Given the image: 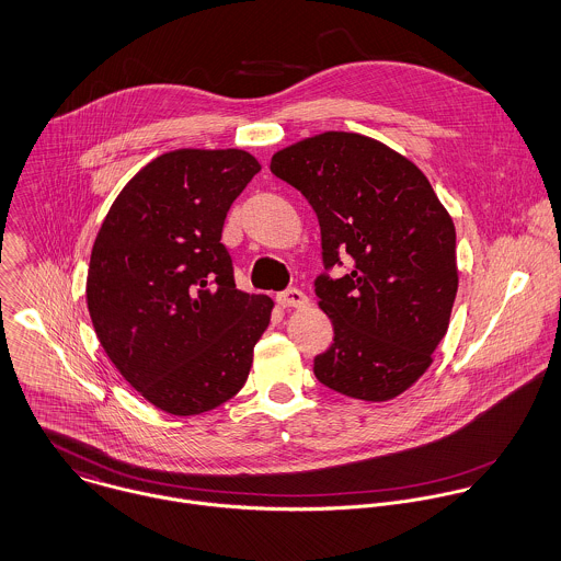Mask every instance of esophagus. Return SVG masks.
I'll list each match as a JSON object with an SVG mask.
<instances>
[{
  "label": "esophagus",
  "instance_id": "esophagus-1",
  "mask_svg": "<svg viewBox=\"0 0 561 561\" xmlns=\"http://www.w3.org/2000/svg\"><path fill=\"white\" fill-rule=\"evenodd\" d=\"M277 304L282 308H306L308 306V297L301 290H297V288H288V290L277 295Z\"/></svg>",
  "mask_w": 561,
  "mask_h": 561
}]
</instances>
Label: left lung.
<instances>
[{
    "instance_id": "8db88e82",
    "label": "left lung",
    "mask_w": 561,
    "mask_h": 561,
    "mask_svg": "<svg viewBox=\"0 0 561 561\" xmlns=\"http://www.w3.org/2000/svg\"><path fill=\"white\" fill-rule=\"evenodd\" d=\"M271 171L317 213L325 268L319 308L334 342L314 357L317 379L344 397L390 401L432 366L457 295L455 225L425 173L388 145L323 131L279 149Z\"/></svg>"
}]
</instances>
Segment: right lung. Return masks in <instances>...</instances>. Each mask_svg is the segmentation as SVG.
Returning <instances> with one entry per match:
<instances>
[{
	"instance_id": "add662e5",
	"label": "right lung",
	"mask_w": 561,
	"mask_h": 561,
	"mask_svg": "<svg viewBox=\"0 0 561 561\" xmlns=\"http://www.w3.org/2000/svg\"><path fill=\"white\" fill-rule=\"evenodd\" d=\"M242 149H175L145 164L98 231L87 304L125 381L173 416L219 408L247 381L273 299L236 288L221 242L260 171Z\"/></svg>"
}]
</instances>
